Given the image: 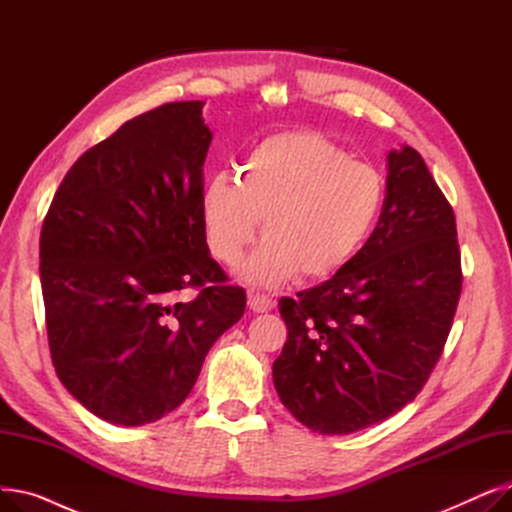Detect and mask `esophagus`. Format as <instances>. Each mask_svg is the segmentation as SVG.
<instances>
[{
	"mask_svg": "<svg viewBox=\"0 0 512 512\" xmlns=\"http://www.w3.org/2000/svg\"><path fill=\"white\" fill-rule=\"evenodd\" d=\"M249 307L255 313H265L274 309V301L267 297V294H259V292H249Z\"/></svg>",
	"mask_w": 512,
	"mask_h": 512,
	"instance_id": "obj_1",
	"label": "esophagus"
}]
</instances>
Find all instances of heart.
I'll use <instances>...</instances> for the list:
<instances>
[{"label": "heart", "mask_w": 512, "mask_h": 512, "mask_svg": "<svg viewBox=\"0 0 512 512\" xmlns=\"http://www.w3.org/2000/svg\"><path fill=\"white\" fill-rule=\"evenodd\" d=\"M382 201L378 170L351 161L324 134L288 130L255 143L238 178L218 174L205 184L201 222L213 257L236 265L263 218L265 240L240 276L278 286L297 274L321 280L342 270L365 245Z\"/></svg>", "instance_id": "obj_1"}]
</instances>
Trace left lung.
<instances>
[{
	"label": "left lung",
	"mask_w": 512,
	"mask_h": 512,
	"mask_svg": "<svg viewBox=\"0 0 512 512\" xmlns=\"http://www.w3.org/2000/svg\"><path fill=\"white\" fill-rule=\"evenodd\" d=\"M463 288L450 203L413 147L388 153L386 199L361 251L280 299L274 386L317 434H353L411 402L434 371Z\"/></svg>",
	"instance_id": "left-lung-1"
}]
</instances>
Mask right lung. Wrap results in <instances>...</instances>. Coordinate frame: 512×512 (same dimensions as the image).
Here are the masks:
<instances>
[{
    "mask_svg": "<svg viewBox=\"0 0 512 512\" xmlns=\"http://www.w3.org/2000/svg\"><path fill=\"white\" fill-rule=\"evenodd\" d=\"M203 101L124 122L76 159L41 228L51 361L93 415L145 425L180 407L213 342L245 313L201 222ZM184 287L198 299L180 304Z\"/></svg>",
    "mask_w": 512,
    "mask_h": 512,
    "instance_id": "1",
    "label": "right lung"
}]
</instances>
